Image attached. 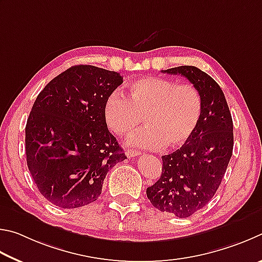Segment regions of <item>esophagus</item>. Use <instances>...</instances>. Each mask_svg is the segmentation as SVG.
<instances>
[{"label":"esophagus","instance_id":"34e87169","mask_svg":"<svg viewBox=\"0 0 262 262\" xmlns=\"http://www.w3.org/2000/svg\"><path fill=\"white\" fill-rule=\"evenodd\" d=\"M125 154H126L127 158H135V157H138V155H140V152H139V150H136V149H126Z\"/></svg>","mask_w":262,"mask_h":262}]
</instances>
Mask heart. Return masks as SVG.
Masks as SVG:
<instances>
[{"label":"heart","mask_w":262,"mask_h":262,"mask_svg":"<svg viewBox=\"0 0 262 262\" xmlns=\"http://www.w3.org/2000/svg\"><path fill=\"white\" fill-rule=\"evenodd\" d=\"M203 99L194 86L177 85L158 77L135 80L126 96L114 92L104 101L103 121L114 135L123 137L144 121L147 127L130 136V144L148 149L184 146L198 128Z\"/></svg>","instance_id":"heart-1"}]
</instances>
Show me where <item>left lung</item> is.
I'll use <instances>...</instances> for the list:
<instances>
[{
	"label": "left lung",
	"instance_id": "1",
	"mask_svg": "<svg viewBox=\"0 0 262 262\" xmlns=\"http://www.w3.org/2000/svg\"><path fill=\"white\" fill-rule=\"evenodd\" d=\"M162 72L185 77L203 99V116L194 135L180 149L163 155L160 180L146 190L155 208L184 219L216 193L232 155L233 124L221 87L207 73L192 66Z\"/></svg>",
	"mask_w": 262,
	"mask_h": 262
}]
</instances>
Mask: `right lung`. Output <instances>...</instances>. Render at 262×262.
<instances>
[{
    "instance_id": "1",
    "label": "right lung",
    "mask_w": 262,
    "mask_h": 262,
    "mask_svg": "<svg viewBox=\"0 0 262 262\" xmlns=\"http://www.w3.org/2000/svg\"><path fill=\"white\" fill-rule=\"evenodd\" d=\"M118 72L75 66L36 96L25 127L27 167L40 193L61 208L94 203L105 175L126 159L103 121Z\"/></svg>"
}]
</instances>
